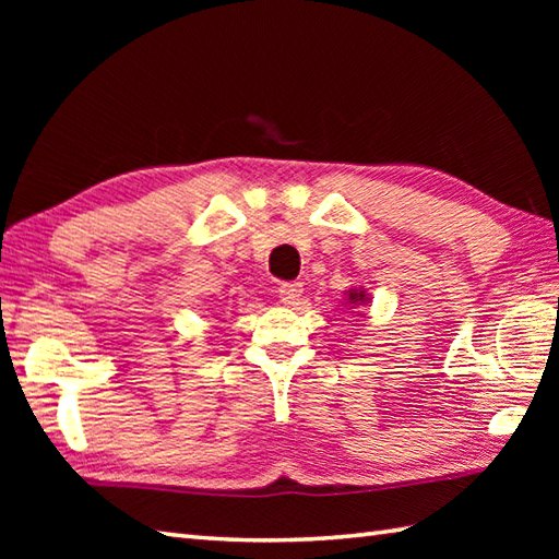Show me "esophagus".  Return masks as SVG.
<instances>
[{
	"label": "esophagus",
	"instance_id": "1",
	"mask_svg": "<svg viewBox=\"0 0 559 559\" xmlns=\"http://www.w3.org/2000/svg\"><path fill=\"white\" fill-rule=\"evenodd\" d=\"M278 298L283 305H298V300L302 298V283H298V281L281 283Z\"/></svg>",
	"mask_w": 559,
	"mask_h": 559
}]
</instances>
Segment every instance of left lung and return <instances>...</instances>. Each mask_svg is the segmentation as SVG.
<instances>
[{"label":"left lung","mask_w":559,"mask_h":559,"mask_svg":"<svg viewBox=\"0 0 559 559\" xmlns=\"http://www.w3.org/2000/svg\"><path fill=\"white\" fill-rule=\"evenodd\" d=\"M348 300H350L353 305L362 302V300H365V290H350V293H348Z\"/></svg>","instance_id":"1"}]
</instances>
